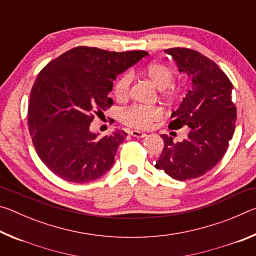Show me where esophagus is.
I'll list each match as a JSON object with an SVG mask.
<instances>
[{
  "instance_id": "esophagus-1",
  "label": "esophagus",
  "mask_w": 256,
  "mask_h": 256,
  "mask_svg": "<svg viewBox=\"0 0 256 256\" xmlns=\"http://www.w3.org/2000/svg\"><path fill=\"white\" fill-rule=\"evenodd\" d=\"M130 134H131L133 138H141L146 136V133L140 132V131H131V132H130Z\"/></svg>"
}]
</instances>
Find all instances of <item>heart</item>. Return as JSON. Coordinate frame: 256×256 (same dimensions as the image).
<instances>
[{
    "mask_svg": "<svg viewBox=\"0 0 256 256\" xmlns=\"http://www.w3.org/2000/svg\"><path fill=\"white\" fill-rule=\"evenodd\" d=\"M141 74L146 80H149L156 88L160 90L162 96L168 100H172L178 96V89L172 84L174 79V73L170 66L162 63H150L144 70ZM132 76L130 73H124L120 76L114 86L115 97L118 102L126 100L131 86ZM162 116V112L159 108H144L132 107L125 110L122 114V120L124 124L136 128H146L150 124L158 120Z\"/></svg>",
    "mask_w": 256,
    "mask_h": 256,
    "instance_id": "1",
    "label": "heart"
}]
</instances>
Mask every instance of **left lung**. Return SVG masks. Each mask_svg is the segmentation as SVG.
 Listing matches in <instances>:
<instances>
[{"mask_svg": "<svg viewBox=\"0 0 256 256\" xmlns=\"http://www.w3.org/2000/svg\"><path fill=\"white\" fill-rule=\"evenodd\" d=\"M164 53L190 79V90L172 112L170 128L190 130L182 142L162 134L164 149L154 167L172 178L188 180L206 174L227 151L237 112L232 102V84L214 60L196 50L175 47Z\"/></svg>", "mask_w": 256, "mask_h": 256, "instance_id": "1", "label": "left lung"}]
</instances>
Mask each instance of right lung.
Here are the masks:
<instances>
[{"label":"right lung","instance_id":"1","mask_svg":"<svg viewBox=\"0 0 256 256\" xmlns=\"http://www.w3.org/2000/svg\"><path fill=\"white\" fill-rule=\"evenodd\" d=\"M146 55L79 46L40 72L30 94L28 126L38 157L55 175L84 184L112 167L128 134L118 130L98 138L90 123L112 105L108 92L116 76Z\"/></svg>","mask_w":256,"mask_h":256}]
</instances>
